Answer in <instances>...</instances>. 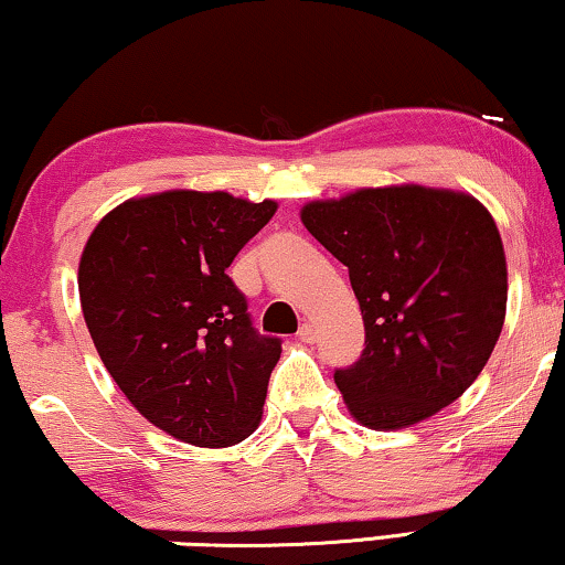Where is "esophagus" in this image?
I'll list each match as a JSON object with an SVG mask.
<instances>
[{
    "mask_svg": "<svg viewBox=\"0 0 565 565\" xmlns=\"http://www.w3.org/2000/svg\"><path fill=\"white\" fill-rule=\"evenodd\" d=\"M299 340L301 342H315V337H317V330H315V324H311V322H305V324H301L299 327Z\"/></svg>",
    "mask_w": 565,
    "mask_h": 565,
    "instance_id": "obj_1",
    "label": "esophagus"
}]
</instances>
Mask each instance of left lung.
<instances>
[{
  "label": "left lung",
  "instance_id": "8db88e82",
  "mask_svg": "<svg viewBox=\"0 0 565 565\" xmlns=\"http://www.w3.org/2000/svg\"><path fill=\"white\" fill-rule=\"evenodd\" d=\"M301 223L348 266L363 311V355L334 370L352 418L395 431L457 401L490 360L508 309L490 210L459 190L391 184L307 202Z\"/></svg>",
  "mask_w": 565,
  "mask_h": 565
}]
</instances>
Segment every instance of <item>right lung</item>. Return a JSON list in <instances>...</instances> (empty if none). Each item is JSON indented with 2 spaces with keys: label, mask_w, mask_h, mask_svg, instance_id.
I'll list each match as a JSON object with an SVG mask.
<instances>
[{
  "label": "right lung",
  "mask_w": 565,
  "mask_h": 565,
  "mask_svg": "<svg viewBox=\"0 0 565 565\" xmlns=\"http://www.w3.org/2000/svg\"><path fill=\"white\" fill-rule=\"evenodd\" d=\"M276 202L167 190L100 217L78 266L81 307L100 360L149 424L221 449L260 424L281 340L254 330L225 274Z\"/></svg>",
  "instance_id": "add662e5"
}]
</instances>
